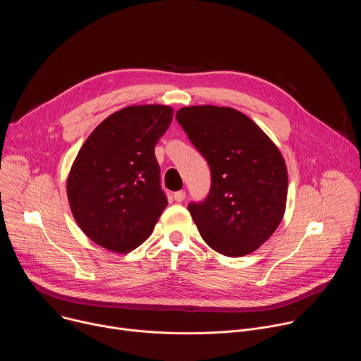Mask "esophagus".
Instances as JSON below:
<instances>
[{"mask_svg": "<svg viewBox=\"0 0 361 361\" xmlns=\"http://www.w3.org/2000/svg\"><path fill=\"white\" fill-rule=\"evenodd\" d=\"M184 198H185V191L180 190V191H176V192H174V200H176L177 202L184 201Z\"/></svg>", "mask_w": 361, "mask_h": 361, "instance_id": "34e87169", "label": "esophagus"}]
</instances>
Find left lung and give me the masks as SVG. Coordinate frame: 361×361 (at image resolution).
Masks as SVG:
<instances>
[{
    "instance_id": "obj_1",
    "label": "left lung",
    "mask_w": 361,
    "mask_h": 361,
    "mask_svg": "<svg viewBox=\"0 0 361 361\" xmlns=\"http://www.w3.org/2000/svg\"><path fill=\"white\" fill-rule=\"evenodd\" d=\"M176 118L212 171L209 195L188 204L202 240L223 255L252 252L286 212L288 178L281 152L251 118L230 107H184Z\"/></svg>"
}]
</instances>
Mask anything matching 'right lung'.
<instances>
[{"instance_id":"add662e5","label":"right lung","mask_w":361,"mask_h":361,"mask_svg":"<svg viewBox=\"0 0 361 361\" xmlns=\"http://www.w3.org/2000/svg\"><path fill=\"white\" fill-rule=\"evenodd\" d=\"M173 109L131 106L106 118L78 151L67 180L73 216L95 244L128 252L154 230L167 197L154 147Z\"/></svg>"}]
</instances>
